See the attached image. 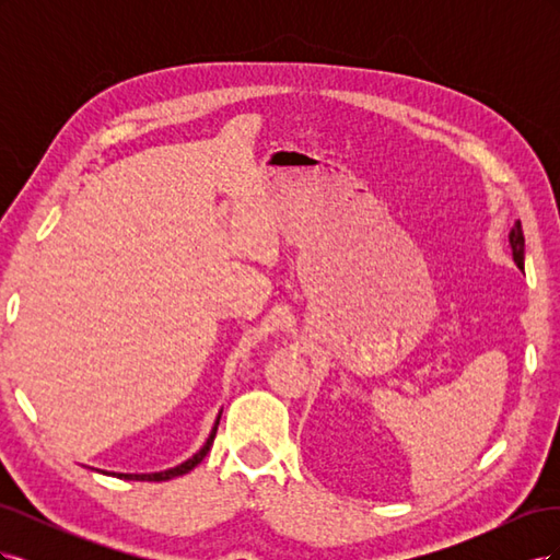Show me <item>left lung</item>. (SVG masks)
<instances>
[{
	"label": "left lung",
	"mask_w": 560,
	"mask_h": 560,
	"mask_svg": "<svg viewBox=\"0 0 560 560\" xmlns=\"http://www.w3.org/2000/svg\"><path fill=\"white\" fill-rule=\"evenodd\" d=\"M510 243H512V254H514V261L518 268H523V249H525V238H523V229L521 222H516V226L510 233Z\"/></svg>",
	"instance_id": "8db88e82"
}]
</instances>
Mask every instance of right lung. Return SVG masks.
Wrapping results in <instances>:
<instances>
[{
	"label": "right lung",
	"mask_w": 560,
	"mask_h": 560,
	"mask_svg": "<svg viewBox=\"0 0 560 560\" xmlns=\"http://www.w3.org/2000/svg\"><path fill=\"white\" fill-rule=\"evenodd\" d=\"M217 425H219V416H217V422H214V428H212V432H210V436H208L206 446H202L194 457H189V460H186V463H182V465H177V467H173V469L156 471V474H114V477H118V479H130V481H167V479L182 477V474L191 471V469L202 460V457L208 455V451H210V446H212V442H214Z\"/></svg>",
	"instance_id": "obj_1"
}]
</instances>
